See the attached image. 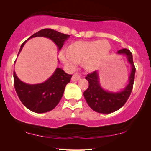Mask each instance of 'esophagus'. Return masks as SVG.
I'll list each match as a JSON object with an SVG mask.
<instances>
[{
  "label": "esophagus",
  "instance_id": "34e87169",
  "mask_svg": "<svg viewBox=\"0 0 151 151\" xmlns=\"http://www.w3.org/2000/svg\"><path fill=\"white\" fill-rule=\"evenodd\" d=\"M80 79H81L80 75H79L78 73H75L74 74H73V76H72V81H77Z\"/></svg>",
  "mask_w": 151,
  "mask_h": 151
}]
</instances>
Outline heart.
Returning a JSON list of instances; mask_svg holds the SVG:
<instances>
[{"instance_id": "1", "label": "heart", "mask_w": 151, "mask_h": 151, "mask_svg": "<svg viewBox=\"0 0 151 151\" xmlns=\"http://www.w3.org/2000/svg\"><path fill=\"white\" fill-rule=\"evenodd\" d=\"M110 50V44L104 40L79 41L70 45L68 52H62L60 57L64 63L72 68L77 67L78 63L84 62L86 70L93 71L107 58Z\"/></svg>"}]
</instances>
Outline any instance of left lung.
I'll list each match as a JSON object with an SVG mask.
<instances>
[{"label": "left lung", "instance_id": "1", "mask_svg": "<svg viewBox=\"0 0 151 151\" xmlns=\"http://www.w3.org/2000/svg\"><path fill=\"white\" fill-rule=\"evenodd\" d=\"M117 54L125 56L131 67L129 83L124 89L119 91L105 90L100 84L98 71L87 74L85 77L89 81V87L84 92V96L90 108L98 113L111 114L119 110L125 104L132 91L136 73L132 53L127 49H121L117 52Z\"/></svg>", "mask_w": 151, "mask_h": 151}]
</instances>
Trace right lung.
Returning a JSON list of instances; mask_svg holds the SVG:
<instances>
[{"mask_svg":"<svg viewBox=\"0 0 151 151\" xmlns=\"http://www.w3.org/2000/svg\"><path fill=\"white\" fill-rule=\"evenodd\" d=\"M66 35L52 29H42L30 36L20 46L18 55L25 44L32 37H44L52 40L60 50L64 43L70 37ZM71 74H67L61 68H56L52 75L40 84H30L23 82L13 72L14 86L19 99L23 105L32 111L41 114L55 108L62 97L65 86L70 81Z\"/></svg>","mask_w":151,"mask_h":151,"instance_id":"right-lung-1","label":"right lung"}]
</instances>
